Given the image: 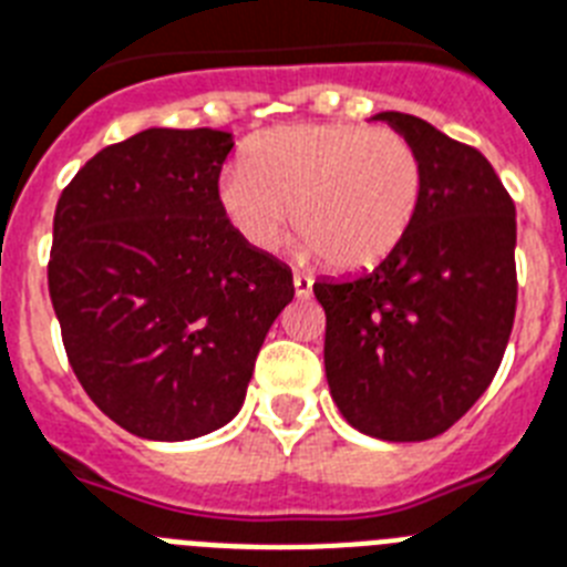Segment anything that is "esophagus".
Instances as JSON below:
<instances>
[{
    "label": "esophagus",
    "instance_id": "1",
    "mask_svg": "<svg viewBox=\"0 0 567 567\" xmlns=\"http://www.w3.org/2000/svg\"><path fill=\"white\" fill-rule=\"evenodd\" d=\"M311 288H313V279L308 274H293V291H297L299 299L311 297Z\"/></svg>",
    "mask_w": 567,
    "mask_h": 567
}]
</instances>
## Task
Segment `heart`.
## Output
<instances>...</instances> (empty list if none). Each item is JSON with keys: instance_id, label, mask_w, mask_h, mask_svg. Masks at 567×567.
Returning a JSON list of instances; mask_svg holds the SVG:
<instances>
[{"instance_id": "b5f03b06", "label": "heart", "mask_w": 567, "mask_h": 567, "mask_svg": "<svg viewBox=\"0 0 567 567\" xmlns=\"http://www.w3.org/2000/svg\"><path fill=\"white\" fill-rule=\"evenodd\" d=\"M421 195L415 144L365 123L282 126L221 175V207L247 245L274 250L293 221L302 254L334 270L386 259L415 221Z\"/></svg>"}]
</instances>
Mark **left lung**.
<instances>
[{
  "instance_id": "obj_1",
  "label": "left lung",
  "mask_w": 567,
  "mask_h": 567,
  "mask_svg": "<svg viewBox=\"0 0 567 567\" xmlns=\"http://www.w3.org/2000/svg\"><path fill=\"white\" fill-rule=\"evenodd\" d=\"M378 121L421 152V207L378 268L313 282L326 378L354 430L426 441L467 415L498 372L516 317V207L475 146L415 114Z\"/></svg>"
}]
</instances>
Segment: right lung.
Masks as SVG:
<instances>
[{
    "label": "right lung",
    "mask_w": 567,
    "mask_h": 567,
    "mask_svg": "<svg viewBox=\"0 0 567 567\" xmlns=\"http://www.w3.org/2000/svg\"><path fill=\"white\" fill-rule=\"evenodd\" d=\"M230 132L146 130L100 150L54 213L49 293L69 363L103 415L187 441L245 401L293 276L230 225Z\"/></svg>",
    "instance_id": "right-lung-1"
}]
</instances>
